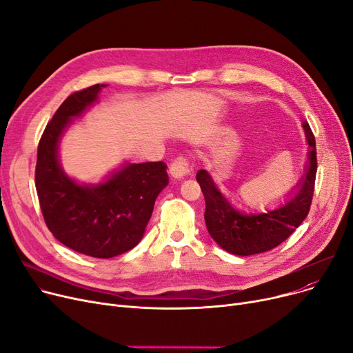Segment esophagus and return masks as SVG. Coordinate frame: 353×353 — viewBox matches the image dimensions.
Here are the masks:
<instances>
[{
	"label": "esophagus",
	"instance_id": "1",
	"mask_svg": "<svg viewBox=\"0 0 353 353\" xmlns=\"http://www.w3.org/2000/svg\"><path fill=\"white\" fill-rule=\"evenodd\" d=\"M190 172V163L186 157L179 156L170 164V174L174 179H183Z\"/></svg>",
	"mask_w": 353,
	"mask_h": 353
}]
</instances>
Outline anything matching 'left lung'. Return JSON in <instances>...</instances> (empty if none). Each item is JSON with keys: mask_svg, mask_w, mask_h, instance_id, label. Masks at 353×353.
I'll return each mask as SVG.
<instances>
[{"mask_svg": "<svg viewBox=\"0 0 353 353\" xmlns=\"http://www.w3.org/2000/svg\"><path fill=\"white\" fill-rule=\"evenodd\" d=\"M309 152V167L306 177L299 183V190L285 206L263 214H243L236 212L229 201L220 194L206 170H199L196 180L200 184L206 200L205 220L214 242L239 256H249L268 252L282 242L296 230L306 219L314 192L318 159L316 141L307 123L303 124Z\"/></svg>", "mask_w": 353, "mask_h": 353, "instance_id": "obj_1", "label": "left lung"}]
</instances>
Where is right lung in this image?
Segmentation results:
<instances>
[{
    "label": "right lung",
    "mask_w": 353,
    "mask_h": 353,
    "mask_svg": "<svg viewBox=\"0 0 353 353\" xmlns=\"http://www.w3.org/2000/svg\"><path fill=\"white\" fill-rule=\"evenodd\" d=\"M104 84L74 91L55 111L39 143L35 189L52 236L79 253L108 259L133 249L169 176L163 161L127 164L99 186H79L61 170L57 148L71 117L97 100Z\"/></svg>",
    "instance_id": "1"
}]
</instances>
